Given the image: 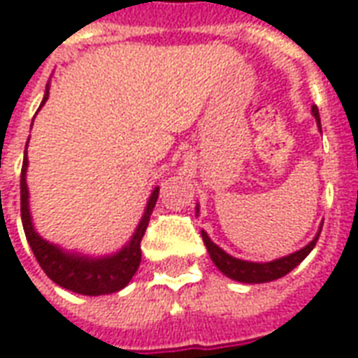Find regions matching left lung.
<instances>
[{
	"mask_svg": "<svg viewBox=\"0 0 358 358\" xmlns=\"http://www.w3.org/2000/svg\"><path fill=\"white\" fill-rule=\"evenodd\" d=\"M313 115L316 118V124L320 126V115H318V107L313 105ZM322 230V228H320ZM203 241L207 245V251H209L213 263L217 264V268L226 274L232 280H238V282H245V284H264V282H272V280H278V278L285 276L287 272H292L301 261H305V257L313 251V248L318 241V236L307 248L295 251L292 255L282 257V259H276V261H270V263H249V261H241V259H236V257H230L228 253H224L222 249L218 248L217 243H213L210 238L205 232H201Z\"/></svg>",
	"mask_w": 358,
	"mask_h": 358,
	"instance_id": "left-lung-1",
	"label": "left lung"
}]
</instances>
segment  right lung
I'll return each instance as SVG.
<instances>
[{
  "instance_id": "1",
  "label": "right lung",
  "mask_w": 358,
  "mask_h": 358,
  "mask_svg": "<svg viewBox=\"0 0 358 358\" xmlns=\"http://www.w3.org/2000/svg\"><path fill=\"white\" fill-rule=\"evenodd\" d=\"M50 92H45L42 105L48 99ZM40 105V107H42ZM27 166L28 159L24 155L22 161V171H20V217H22V226L27 240L32 248L36 261L40 263L42 270L48 276L61 287L71 289L74 293L82 295H105V293H115L122 289L141 263V238L148 230L149 217L153 213L159 189H153L149 197L148 209L143 213L138 230L134 234L130 243L117 255L103 257V259H88V257H78L65 253L59 248H55L50 241L42 240L32 228L30 220V210H28V189H27Z\"/></svg>"
}]
</instances>
